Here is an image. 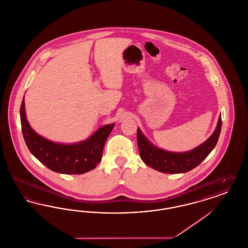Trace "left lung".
Listing matches in <instances>:
<instances>
[{"instance_id": "1", "label": "left lung", "mask_w": 248, "mask_h": 248, "mask_svg": "<svg viewBox=\"0 0 248 248\" xmlns=\"http://www.w3.org/2000/svg\"><path fill=\"white\" fill-rule=\"evenodd\" d=\"M221 116L212 136L197 148L187 153H170L154 147L138 128V145L142 161L150 167L165 174L186 173L195 168L216 147L221 130Z\"/></svg>"}]
</instances>
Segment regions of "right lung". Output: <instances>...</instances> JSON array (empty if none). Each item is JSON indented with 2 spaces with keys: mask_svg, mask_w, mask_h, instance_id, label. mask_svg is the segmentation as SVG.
Segmentation results:
<instances>
[{
  "mask_svg": "<svg viewBox=\"0 0 248 248\" xmlns=\"http://www.w3.org/2000/svg\"><path fill=\"white\" fill-rule=\"evenodd\" d=\"M20 121L24 140L30 152L50 170L67 175H81L100 162L104 145L114 124L97 130L85 141L72 145L58 144L39 136L30 126L25 112V102L20 107Z\"/></svg>",
  "mask_w": 248,
  "mask_h": 248,
  "instance_id": "1",
  "label": "right lung"
}]
</instances>
